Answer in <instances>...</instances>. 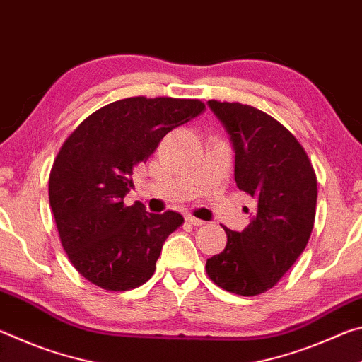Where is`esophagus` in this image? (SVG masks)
I'll list each match as a JSON object with an SVG mask.
<instances>
[{
  "label": "esophagus",
  "instance_id": "esophagus-1",
  "mask_svg": "<svg viewBox=\"0 0 362 362\" xmlns=\"http://www.w3.org/2000/svg\"><path fill=\"white\" fill-rule=\"evenodd\" d=\"M185 220H187V222H188L189 225H193V226H203V225L206 223L204 220H199V218H196V217H193V216H187Z\"/></svg>",
  "mask_w": 362,
  "mask_h": 362
}]
</instances>
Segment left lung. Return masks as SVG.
Returning a JSON list of instances; mask_svg holds the SVG:
<instances>
[{
	"mask_svg": "<svg viewBox=\"0 0 362 362\" xmlns=\"http://www.w3.org/2000/svg\"><path fill=\"white\" fill-rule=\"evenodd\" d=\"M235 148V180L257 201L241 233L228 230L222 252L206 262L218 287L244 297L279 283L303 252L313 231L317 182L308 155L289 129L262 110L209 100Z\"/></svg>",
	"mask_w": 362,
	"mask_h": 362,
	"instance_id": "8db88e82",
	"label": "left lung"
}]
</instances>
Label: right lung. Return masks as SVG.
<instances>
[{"label": "right lung", "mask_w": 362, "mask_h": 362, "mask_svg": "<svg viewBox=\"0 0 362 362\" xmlns=\"http://www.w3.org/2000/svg\"><path fill=\"white\" fill-rule=\"evenodd\" d=\"M204 108L198 99L129 97L89 115L64 142L49 174V204L69 260L89 283L121 292L153 276L183 217L150 214L139 201L126 206L124 196L161 139Z\"/></svg>", "instance_id": "1"}]
</instances>
